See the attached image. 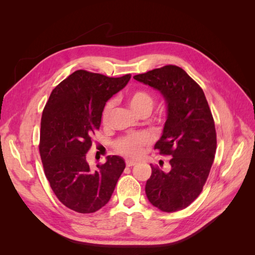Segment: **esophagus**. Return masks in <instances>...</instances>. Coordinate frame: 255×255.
<instances>
[{
    "label": "esophagus",
    "mask_w": 255,
    "mask_h": 255,
    "mask_svg": "<svg viewBox=\"0 0 255 255\" xmlns=\"http://www.w3.org/2000/svg\"><path fill=\"white\" fill-rule=\"evenodd\" d=\"M126 164H127V166H128V167H133V166L137 165L138 163H137L136 160H132V159H127V160H126Z\"/></svg>",
    "instance_id": "34e87169"
}]
</instances>
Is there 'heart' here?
<instances>
[{
	"label": "heart",
	"mask_w": 255,
	"mask_h": 255,
	"mask_svg": "<svg viewBox=\"0 0 255 255\" xmlns=\"http://www.w3.org/2000/svg\"><path fill=\"white\" fill-rule=\"evenodd\" d=\"M127 102L134 113L138 116L143 113H149L153 109L154 100L152 96L144 90H134L127 97ZM114 112V101H109L102 112V122L106 125L110 121ZM150 142V137L144 133H137L120 138L116 142V149L121 154L129 157H136L141 153L143 146Z\"/></svg>",
	"instance_id": "1"
}]
</instances>
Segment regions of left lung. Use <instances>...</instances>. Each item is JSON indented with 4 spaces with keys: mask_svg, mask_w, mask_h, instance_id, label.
<instances>
[{
    "mask_svg": "<svg viewBox=\"0 0 255 255\" xmlns=\"http://www.w3.org/2000/svg\"><path fill=\"white\" fill-rule=\"evenodd\" d=\"M134 79L160 92L167 104L163 135L154 145L171 156L170 169L151 166L145 195L158 210L172 213L191 204L201 194L215 158L216 129L202 88L177 66H165Z\"/></svg>",
    "mask_w": 255,
    "mask_h": 255,
    "instance_id": "8db88e82",
    "label": "left lung"
}]
</instances>
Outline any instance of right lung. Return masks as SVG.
<instances>
[{
	"instance_id": "1",
	"label": "right lung",
	"mask_w": 255,
	"mask_h": 255,
	"mask_svg": "<svg viewBox=\"0 0 255 255\" xmlns=\"http://www.w3.org/2000/svg\"><path fill=\"white\" fill-rule=\"evenodd\" d=\"M129 79L78 70L53 89L44 106L39 142L44 174L57 199L74 212L95 213L107 204L125 170V159L117 155L92 170L86 153L106 102Z\"/></svg>"
}]
</instances>
